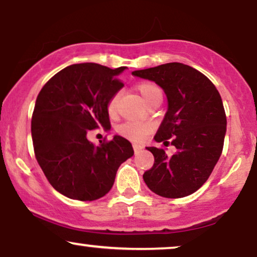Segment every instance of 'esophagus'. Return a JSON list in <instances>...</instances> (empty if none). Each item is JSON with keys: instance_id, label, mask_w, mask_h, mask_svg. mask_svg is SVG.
<instances>
[{"instance_id": "1", "label": "esophagus", "mask_w": 257, "mask_h": 257, "mask_svg": "<svg viewBox=\"0 0 257 257\" xmlns=\"http://www.w3.org/2000/svg\"><path fill=\"white\" fill-rule=\"evenodd\" d=\"M133 149H134L135 152H139V151H141V150L144 149V146L138 145V144H133Z\"/></svg>"}]
</instances>
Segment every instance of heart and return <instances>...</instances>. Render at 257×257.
<instances>
[{
	"label": "heart",
	"mask_w": 257,
	"mask_h": 257,
	"mask_svg": "<svg viewBox=\"0 0 257 257\" xmlns=\"http://www.w3.org/2000/svg\"><path fill=\"white\" fill-rule=\"evenodd\" d=\"M137 90L143 96V99L149 104L153 99L162 96V90L157 84L152 83V82H140L137 84ZM117 106H118V94L113 95L108 100L107 102V113L111 117H114L117 114ZM153 125L149 122H140V120H126L122 123L117 132L119 133L122 137H124L129 140L133 141H141L144 140L150 133L152 132Z\"/></svg>",
	"instance_id": "obj_1"
}]
</instances>
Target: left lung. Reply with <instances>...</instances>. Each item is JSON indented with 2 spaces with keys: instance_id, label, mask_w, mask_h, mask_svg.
I'll return each instance as SVG.
<instances>
[{
  "instance_id": "left-lung-1",
  "label": "left lung",
  "mask_w": 257,
  "mask_h": 257,
  "mask_svg": "<svg viewBox=\"0 0 257 257\" xmlns=\"http://www.w3.org/2000/svg\"><path fill=\"white\" fill-rule=\"evenodd\" d=\"M163 88L168 111L155 140L176 147L168 156L164 147H147L155 157L144 173L147 187L166 198H181L196 192L209 179L219 161L226 134L222 100L205 75L181 63H168L133 71Z\"/></svg>"
}]
</instances>
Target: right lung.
Returning a JSON list of instances; mask_svg holds the SVG:
<instances>
[{
	"label": "right lung",
	"mask_w": 257,
	"mask_h": 257,
	"mask_svg": "<svg viewBox=\"0 0 257 257\" xmlns=\"http://www.w3.org/2000/svg\"><path fill=\"white\" fill-rule=\"evenodd\" d=\"M124 66L73 64L55 73L38 93L31 119L35 157L53 187L71 199L95 200L111 190L132 144L116 135L94 146L89 131L110 129L107 102L123 87Z\"/></svg>",
	"instance_id": "obj_1"
}]
</instances>
